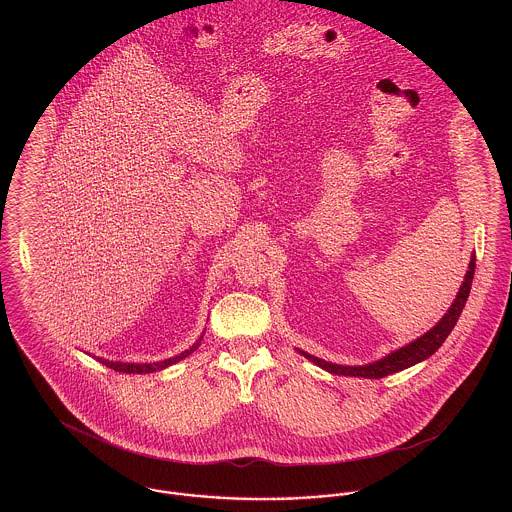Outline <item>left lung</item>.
<instances>
[{
	"instance_id": "1",
	"label": "left lung",
	"mask_w": 512,
	"mask_h": 512,
	"mask_svg": "<svg viewBox=\"0 0 512 512\" xmlns=\"http://www.w3.org/2000/svg\"><path fill=\"white\" fill-rule=\"evenodd\" d=\"M474 268H476V255H472L470 259V265L466 270V276H464L463 286L457 293L455 301L451 303L449 311L443 315V318L439 320L438 324L426 332L424 336H420L418 340L407 343L405 347L393 351L390 355H386L384 359L376 361V363H370V365L363 366H343L334 365V363H328V361H322L318 357H313L301 349H297L305 359H309L311 363L332 372V374H338V376H359V378H384V376H390L393 372H399V370H405L409 366L416 365L428 357H432L441 343L445 341V338L451 334V330L455 328L457 320L463 313L464 303L468 299V293H470V286H472V278H474Z\"/></svg>"
}]
</instances>
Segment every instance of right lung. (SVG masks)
I'll list each match as a JSON object with an SVG mask.
<instances>
[{"label":"right lung","mask_w":512,"mask_h":512,"mask_svg":"<svg viewBox=\"0 0 512 512\" xmlns=\"http://www.w3.org/2000/svg\"><path fill=\"white\" fill-rule=\"evenodd\" d=\"M199 341H201V338L195 341L194 345H192L190 349H186L184 353H180V355H176V357H172V359H165V361H161V363H115V361H105V359H101V357H98V361L105 366H109V368H113V370H117V372H126V374H149V372L163 370V368H167V366L174 365V363L186 359L190 353H194L195 349H197Z\"/></svg>","instance_id":"right-lung-1"}]
</instances>
